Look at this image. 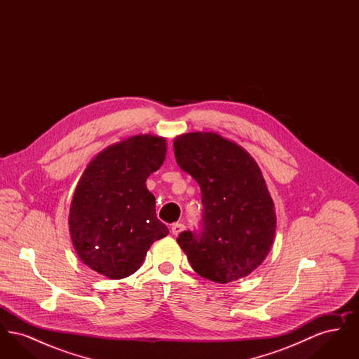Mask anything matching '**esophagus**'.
Here are the masks:
<instances>
[{
  "instance_id": "34e87169",
  "label": "esophagus",
  "mask_w": 359,
  "mask_h": 359,
  "mask_svg": "<svg viewBox=\"0 0 359 359\" xmlns=\"http://www.w3.org/2000/svg\"><path fill=\"white\" fill-rule=\"evenodd\" d=\"M183 230H184V224L183 223H173L172 224L171 233L173 236H179Z\"/></svg>"
}]
</instances>
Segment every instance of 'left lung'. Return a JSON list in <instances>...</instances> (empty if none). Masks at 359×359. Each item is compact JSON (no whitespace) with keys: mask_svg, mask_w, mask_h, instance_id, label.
<instances>
[{"mask_svg":"<svg viewBox=\"0 0 359 359\" xmlns=\"http://www.w3.org/2000/svg\"><path fill=\"white\" fill-rule=\"evenodd\" d=\"M173 149L202 192L199 231L177 237L192 269L219 284L246 277L268 256L276 233L273 201L256 160L211 132L177 136Z\"/></svg>","mask_w":359,"mask_h":359,"instance_id":"8db88e82","label":"left lung"}]
</instances>
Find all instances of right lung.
<instances>
[{
  "label": "right lung",
  "instance_id": "right-lung-1",
  "mask_svg": "<svg viewBox=\"0 0 359 359\" xmlns=\"http://www.w3.org/2000/svg\"><path fill=\"white\" fill-rule=\"evenodd\" d=\"M164 137L138 135L113 144L86 167L69 205L72 245L90 269L111 280L135 273L170 231L156 217L148 176L164 163Z\"/></svg>",
  "mask_w": 359,
  "mask_h": 359
}]
</instances>
